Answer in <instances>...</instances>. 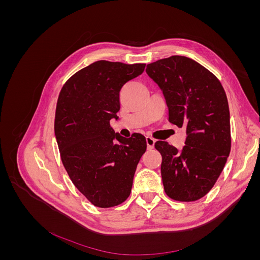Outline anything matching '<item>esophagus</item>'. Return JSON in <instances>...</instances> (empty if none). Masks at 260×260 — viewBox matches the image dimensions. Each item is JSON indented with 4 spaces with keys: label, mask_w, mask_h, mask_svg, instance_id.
<instances>
[{
    "label": "esophagus",
    "mask_w": 260,
    "mask_h": 260,
    "mask_svg": "<svg viewBox=\"0 0 260 260\" xmlns=\"http://www.w3.org/2000/svg\"><path fill=\"white\" fill-rule=\"evenodd\" d=\"M155 142H156V141H155L153 138L146 137V144H147V148H148V149H153V148H154Z\"/></svg>",
    "instance_id": "34e87169"
}]
</instances>
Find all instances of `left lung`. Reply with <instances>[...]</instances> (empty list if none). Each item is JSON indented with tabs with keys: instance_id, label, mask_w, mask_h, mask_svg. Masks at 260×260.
I'll return each mask as SVG.
<instances>
[{
	"instance_id": "obj_1",
	"label": "left lung",
	"mask_w": 260,
	"mask_h": 260,
	"mask_svg": "<svg viewBox=\"0 0 260 260\" xmlns=\"http://www.w3.org/2000/svg\"><path fill=\"white\" fill-rule=\"evenodd\" d=\"M146 73L162 90L169 122L187 135L181 151L166 141L155 143L162 157L165 192L175 201H198L215 185L231 151L223 86L198 61L179 55L148 64Z\"/></svg>"
}]
</instances>
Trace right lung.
I'll return each instance as SVG.
<instances>
[{
    "label": "right lung",
    "instance_id": "1",
    "mask_svg": "<svg viewBox=\"0 0 260 260\" xmlns=\"http://www.w3.org/2000/svg\"><path fill=\"white\" fill-rule=\"evenodd\" d=\"M145 64L98 60L73 75L59 92L54 130L60 159L73 181L94 206L109 208L129 198L146 140L115 133L120 91L144 72Z\"/></svg>",
    "mask_w": 260,
    "mask_h": 260
}]
</instances>
